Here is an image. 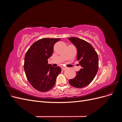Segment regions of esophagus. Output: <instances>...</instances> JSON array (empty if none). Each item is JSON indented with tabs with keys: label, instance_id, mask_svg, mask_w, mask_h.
I'll return each mask as SVG.
<instances>
[{
	"label": "esophagus",
	"instance_id": "34e87169",
	"mask_svg": "<svg viewBox=\"0 0 122 122\" xmlns=\"http://www.w3.org/2000/svg\"><path fill=\"white\" fill-rule=\"evenodd\" d=\"M66 69H67V68L65 67H62V68H61V70H62V71H64V70H65Z\"/></svg>",
	"mask_w": 122,
	"mask_h": 122
}]
</instances>
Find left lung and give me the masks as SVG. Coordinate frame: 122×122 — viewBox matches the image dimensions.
Instances as JSON below:
<instances>
[{"label": "left lung", "mask_w": 122, "mask_h": 122, "mask_svg": "<svg viewBox=\"0 0 122 122\" xmlns=\"http://www.w3.org/2000/svg\"><path fill=\"white\" fill-rule=\"evenodd\" d=\"M77 50V58L81 68L76 72L75 78L69 80L71 86L82 88L88 86L94 79L99 67L98 56L91 44L82 39L69 38Z\"/></svg>", "instance_id": "left-lung-1"}]
</instances>
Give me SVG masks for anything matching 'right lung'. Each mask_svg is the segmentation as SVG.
Segmentation results:
<instances>
[{"label":"right lung","instance_id":"right-lung-1","mask_svg":"<svg viewBox=\"0 0 122 122\" xmlns=\"http://www.w3.org/2000/svg\"><path fill=\"white\" fill-rule=\"evenodd\" d=\"M61 39L43 38L35 42L28 49L24 58V69L29 83L36 90L42 92L49 91L55 84L61 69L48 64L54 44Z\"/></svg>","mask_w":122,"mask_h":122}]
</instances>
